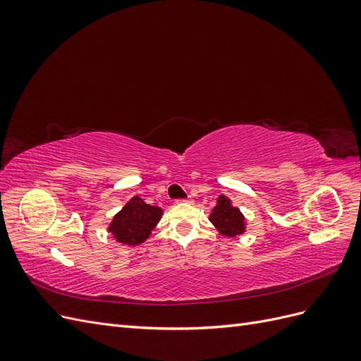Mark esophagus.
<instances>
[{"label":"esophagus","mask_w":361,"mask_h":361,"mask_svg":"<svg viewBox=\"0 0 361 361\" xmlns=\"http://www.w3.org/2000/svg\"><path fill=\"white\" fill-rule=\"evenodd\" d=\"M176 203L178 204H180V203H192V199L191 197H188V199H179V200H176Z\"/></svg>","instance_id":"esophagus-1"}]
</instances>
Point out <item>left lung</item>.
I'll list each match as a JSON object with an SVG mask.
<instances>
[{"label":"left lung","instance_id":"obj_1","mask_svg":"<svg viewBox=\"0 0 361 361\" xmlns=\"http://www.w3.org/2000/svg\"><path fill=\"white\" fill-rule=\"evenodd\" d=\"M209 221L223 236L236 238L245 232V216L232 204V200L220 195L216 199V204L209 215Z\"/></svg>","mask_w":361,"mask_h":361}]
</instances>
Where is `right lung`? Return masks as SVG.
Returning a JSON list of instances; mask_svg holds the SVG:
<instances>
[{"instance_id": "right-lung-1", "label": "right lung", "mask_w": 361, "mask_h": 361, "mask_svg": "<svg viewBox=\"0 0 361 361\" xmlns=\"http://www.w3.org/2000/svg\"><path fill=\"white\" fill-rule=\"evenodd\" d=\"M161 215V207L147 204L135 195L122 207V211L114 215L113 221L108 226V232L117 243L134 247L145 243L150 236L152 231L159 223Z\"/></svg>"}]
</instances>
